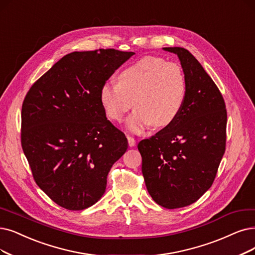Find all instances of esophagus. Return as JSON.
I'll return each mask as SVG.
<instances>
[{"mask_svg": "<svg viewBox=\"0 0 255 255\" xmlns=\"http://www.w3.org/2000/svg\"><path fill=\"white\" fill-rule=\"evenodd\" d=\"M127 138H128V145L131 147V146H134L135 144H136V141H135V139L131 137V136H127Z\"/></svg>", "mask_w": 255, "mask_h": 255, "instance_id": "34e87169", "label": "esophagus"}]
</instances>
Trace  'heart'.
Segmentation results:
<instances>
[{"label":"heart","mask_w":255,"mask_h":255,"mask_svg":"<svg viewBox=\"0 0 255 255\" xmlns=\"http://www.w3.org/2000/svg\"><path fill=\"white\" fill-rule=\"evenodd\" d=\"M185 96L181 66L150 55L121 70L118 84L106 83L100 89V103L112 120L121 122L133 106L137 107L127 121L134 133L150 124L156 128L170 125L180 114Z\"/></svg>","instance_id":"obj_1"}]
</instances>
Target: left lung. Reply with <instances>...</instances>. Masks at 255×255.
Segmentation results:
<instances>
[{
	"label": "left lung",
	"mask_w": 255,
	"mask_h": 255,
	"mask_svg": "<svg viewBox=\"0 0 255 255\" xmlns=\"http://www.w3.org/2000/svg\"><path fill=\"white\" fill-rule=\"evenodd\" d=\"M178 55L186 96L178 117L154 136L141 140L147 191L167 209L188 206L210 188L226 148L227 111L223 95L188 50L163 48Z\"/></svg>",
	"instance_id": "8db88e82"
}]
</instances>
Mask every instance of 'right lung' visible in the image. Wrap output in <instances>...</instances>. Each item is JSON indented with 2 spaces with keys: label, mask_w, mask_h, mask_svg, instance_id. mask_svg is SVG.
Wrapping results in <instances>:
<instances>
[{
  "label": "right lung",
  "mask_w": 255,
  "mask_h": 255,
  "mask_svg": "<svg viewBox=\"0 0 255 255\" xmlns=\"http://www.w3.org/2000/svg\"><path fill=\"white\" fill-rule=\"evenodd\" d=\"M134 52H72L40 76L22 106L21 143L32 176L60 207L83 210L103 197L128 139L110 120L100 89Z\"/></svg>",
  "instance_id": "right-lung-1"
}]
</instances>
